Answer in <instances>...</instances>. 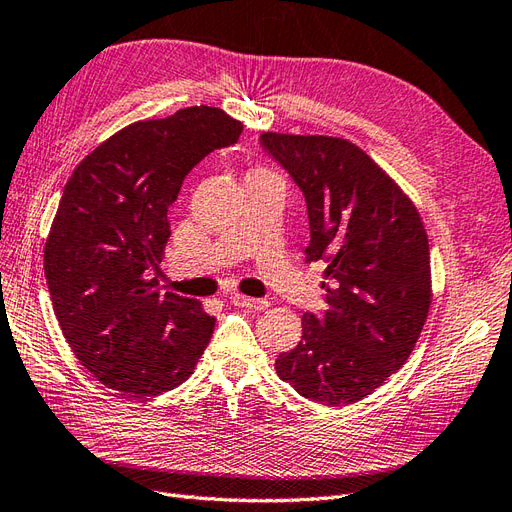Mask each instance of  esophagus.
Listing matches in <instances>:
<instances>
[{
	"label": "esophagus",
	"instance_id": "34e87169",
	"mask_svg": "<svg viewBox=\"0 0 512 512\" xmlns=\"http://www.w3.org/2000/svg\"><path fill=\"white\" fill-rule=\"evenodd\" d=\"M231 303L235 307H244V309H253V311H261L268 307V300L264 298H251V296H244V294H233L231 296Z\"/></svg>",
	"mask_w": 512,
	"mask_h": 512
}]
</instances>
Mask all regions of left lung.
I'll use <instances>...</instances> for the list:
<instances>
[{
	"label": "left lung",
	"instance_id": "obj_1",
	"mask_svg": "<svg viewBox=\"0 0 512 512\" xmlns=\"http://www.w3.org/2000/svg\"><path fill=\"white\" fill-rule=\"evenodd\" d=\"M307 203V261H324L329 309L303 316V337L279 355L281 381L313 402L370 396L409 359L430 309L422 218L398 183L344 138L261 134Z\"/></svg>",
	"mask_w": 512,
	"mask_h": 512
}]
</instances>
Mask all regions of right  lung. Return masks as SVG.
Returning a JSON list of instances; mask_svg holds the SVG:
<instances>
[{"instance_id":"1","label":"right lung","mask_w":512,"mask_h":512,"mask_svg":"<svg viewBox=\"0 0 512 512\" xmlns=\"http://www.w3.org/2000/svg\"><path fill=\"white\" fill-rule=\"evenodd\" d=\"M242 129L209 106L131 123L64 186L45 244L51 303L75 357L121 396H160L188 381L212 339L216 318L196 298L160 294L151 270L183 179Z\"/></svg>"}]
</instances>
